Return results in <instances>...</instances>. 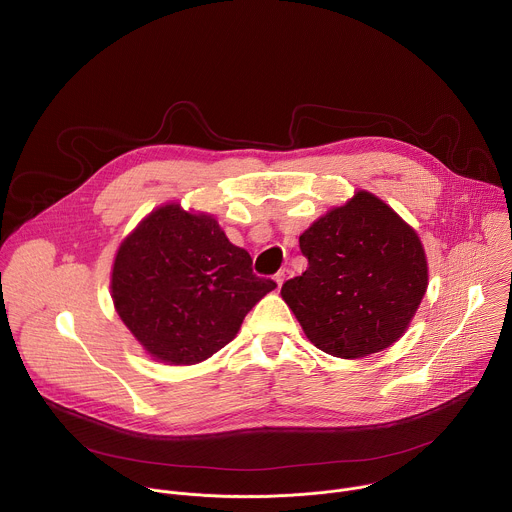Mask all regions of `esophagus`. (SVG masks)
<instances>
[{"instance_id":"34e87169","label":"esophagus","mask_w":512,"mask_h":512,"mask_svg":"<svg viewBox=\"0 0 512 512\" xmlns=\"http://www.w3.org/2000/svg\"><path fill=\"white\" fill-rule=\"evenodd\" d=\"M289 273H291V271H289V269H287V267H283V269H279V273H277V275H275V283H277V285H279V287H281V285H283V281H285V279H287V277H289Z\"/></svg>"}]
</instances>
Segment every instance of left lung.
<instances>
[{"label": "left lung", "mask_w": 512, "mask_h": 512, "mask_svg": "<svg viewBox=\"0 0 512 512\" xmlns=\"http://www.w3.org/2000/svg\"><path fill=\"white\" fill-rule=\"evenodd\" d=\"M308 269L281 298L308 340L338 358L395 344L427 289V257L415 229L379 196L358 190L300 235Z\"/></svg>", "instance_id": "left-lung-1"}]
</instances>
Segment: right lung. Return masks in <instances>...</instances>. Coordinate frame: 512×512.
Masks as SVG:
<instances>
[{
  "instance_id": "right-lung-1",
  "label": "right lung",
  "mask_w": 512,
  "mask_h": 512,
  "mask_svg": "<svg viewBox=\"0 0 512 512\" xmlns=\"http://www.w3.org/2000/svg\"><path fill=\"white\" fill-rule=\"evenodd\" d=\"M251 263L212 214L168 202L121 241L111 269L113 306L154 360L196 364L227 346L277 287L253 275Z\"/></svg>"
}]
</instances>
